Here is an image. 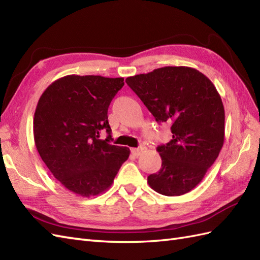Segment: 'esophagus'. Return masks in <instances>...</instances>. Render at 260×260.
<instances>
[{"mask_svg": "<svg viewBox=\"0 0 260 260\" xmlns=\"http://www.w3.org/2000/svg\"><path fill=\"white\" fill-rule=\"evenodd\" d=\"M143 147H135V149H131V152L135 156H140L141 155V153L143 152Z\"/></svg>", "mask_w": 260, "mask_h": 260, "instance_id": "obj_1", "label": "esophagus"}]
</instances>
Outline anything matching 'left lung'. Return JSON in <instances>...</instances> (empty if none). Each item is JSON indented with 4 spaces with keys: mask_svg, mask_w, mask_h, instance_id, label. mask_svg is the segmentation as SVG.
I'll list each match as a JSON object with an SVG mask.
<instances>
[{
    "mask_svg": "<svg viewBox=\"0 0 260 260\" xmlns=\"http://www.w3.org/2000/svg\"><path fill=\"white\" fill-rule=\"evenodd\" d=\"M157 122L172 121L173 139L157 146L162 167L147 177L164 196H181L197 186L224 143V107L213 83L198 70L164 67L125 79Z\"/></svg>",
    "mask_w": 260,
    "mask_h": 260,
    "instance_id": "left-lung-1",
    "label": "left lung"
}]
</instances>
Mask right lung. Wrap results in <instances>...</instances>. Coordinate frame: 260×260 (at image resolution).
Wrapping results in <instances>:
<instances>
[{
	"label": "right lung",
	"mask_w": 260,
	"mask_h": 260,
	"mask_svg": "<svg viewBox=\"0 0 260 260\" xmlns=\"http://www.w3.org/2000/svg\"><path fill=\"white\" fill-rule=\"evenodd\" d=\"M124 85L123 78L67 75L40 96L34 117V139L49 171L68 190L93 197L113 184L130 155L111 145L108 107ZM109 133L105 140L100 133Z\"/></svg>",
	"instance_id": "add662e5"
}]
</instances>
